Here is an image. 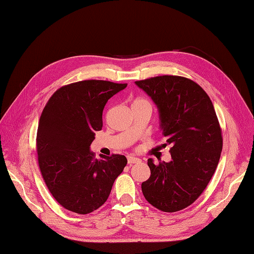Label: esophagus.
Wrapping results in <instances>:
<instances>
[{
	"label": "esophagus",
	"mask_w": 254,
	"mask_h": 254,
	"mask_svg": "<svg viewBox=\"0 0 254 254\" xmlns=\"http://www.w3.org/2000/svg\"><path fill=\"white\" fill-rule=\"evenodd\" d=\"M127 161H128V164H129V165H132V164H134V163H139L141 160L135 158V157H128V158H127Z\"/></svg>",
	"instance_id": "1"
}]
</instances>
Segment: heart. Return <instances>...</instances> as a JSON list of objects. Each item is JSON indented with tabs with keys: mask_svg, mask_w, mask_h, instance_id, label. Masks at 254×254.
Returning <instances> with one entry per match:
<instances>
[{
	"mask_svg": "<svg viewBox=\"0 0 254 254\" xmlns=\"http://www.w3.org/2000/svg\"><path fill=\"white\" fill-rule=\"evenodd\" d=\"M139 105H149L147 101H145V99H141V98H136L133 101L132 103V107L133 106H139Z\"/></svg>",
	"mask_w": 254,
	"mask_h": 254,
	"instance_id": "heart-1",
	"label": "heart"
}]
</instances>
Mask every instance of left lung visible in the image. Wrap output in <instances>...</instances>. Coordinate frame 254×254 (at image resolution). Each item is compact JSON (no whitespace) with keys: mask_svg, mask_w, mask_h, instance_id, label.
Listing matches in <instances>:
<instances>
[{"mask_svg":"<svg viewBox=\"0 0 254 254\" xmlns=\"http://www.w3.org/2000/svg\"><path fill=\"white\" fill-rule=\"evenodd\" d=\"M135 84L157 105L164 145H172L171 162L148 159L150 177L142 183L143 195L163 212L183 210L201 195L218 165L222 136L216 112L205 91L182 76H157Z\"/></svg>","mask_w":254,"mask_h":254,"instance_id":"1","label":"left lung"}]
</instances>
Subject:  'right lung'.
I'll return each mask as SVG.
<instances>
[{
  "label": "right lung",
  "instance_id": "1",
  "mask_svg": "<svg viewBox=\"0 0 254 254\" xmlns=\"http://www.w3.org/2000/svg\"><path fill=\"white\" fill-rule=\"evenodd\" d=\"M126 87L95 79L73 82L58 89L44 107L37 131L38 163L51 194L68 211L97 210L124 171L125 156L98 160L90 145L102 130L105 105Z\"/></svg>",
  "mask_w": 254,
  "mask_h": 254
}]
</instances>
